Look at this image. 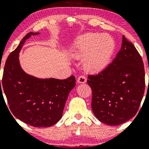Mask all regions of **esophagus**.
<instances>
[{"mask_svg": "<svg viewBox=\"0 0 149 149\" xmlns=\"http://www.w3.org/2000/svg\"><path fill=\"white\" fill-rule=\"evenodd\" d=\"M87 79L85 76H80L78 78V80H77V82H78V83H85Z\"/></svg>", "mask_w": 149, "mask_h": 149, "instance_id": "esophagus-1", "label": "esophagus"}]
</instances>
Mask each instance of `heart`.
Listing matches in <instances>:
<instances>
[{
    "label": "heart",
    "instance_id": "1",
    "mask_svg": "<svg viewBox=\"0 0 149 149\" xmlns=\"http://www.w3.org/2000/svg\"><path fill=\"white\" fill-rule=\"evenodd\" d=\"M115 49V42L108 34L87 33L75 40L70 53L75 58H83V66L90 73H98L109 64Z\"/></svg>",
    "mask_w": 149,
    "mask_h": 149
}]
</instances>
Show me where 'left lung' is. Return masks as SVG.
<instances>
[{
    "label": "left lung",
    "mask_w": 149,
    "mask_h": 149,
    "mask_svg": "<svg viewBox=\"0 0 149 149\" xmlns=\"http://www.w3.org/2000/svg\"><path fill=\"white\" fill-rule=\"evenodd\" d=\"M88 79L92 111L101 122L118 125L138 111L145 90L144 66L136 47L124 35L111 64Z\"/></svg>",
    "instance_id": "8db88e82"
}]
</instances>
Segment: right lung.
I'll list each match as a JSON object with an SVG mask.
<instances>
[{
	"mask_svg": "<svg viewBox=\"0 0 149 149\" xmlns=\"http://www.w3.org/2000/svg\"><path fill=\"white\" fill-rule=\"evenodd\" d=\"M29 32L7 59L2 85L10 109L17 118L36 127H47L56 124L62 117L69 92L76 85L73 76L64 80L38 78L22 69L19 56L24 42L32 36Z\"/></svg>",
	"mask_w": 149,
	"mask_h": 149,
	"instance_id": "add662e5",
	"label": "right lung"
}]
</instances>
